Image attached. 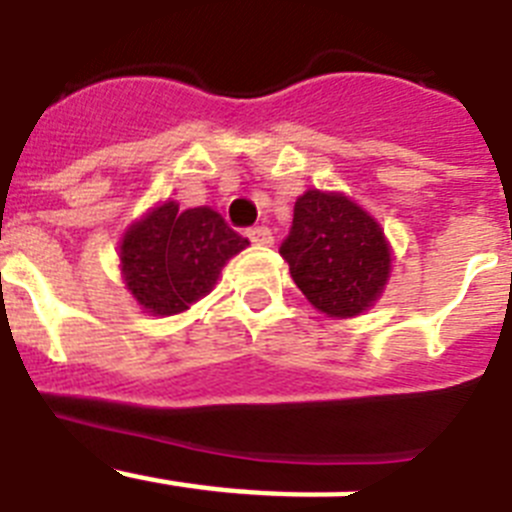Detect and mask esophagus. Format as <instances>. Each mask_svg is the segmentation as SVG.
Here are the masks:
<instances>
[{"mask_svg":"<svg viewBox=\"0 0 512 512\" xmlns=\"http://www.w3.org/2000/svg\"><path fill=\"white\" fill-rule=\"evenodd\" d=\"M248 238H251V243H256V246H271V243H274V235H271V230L266 228V225L248 228Z\"/></svg>","mask_w":512,"mask_h":512,"instance_id":"34e87169","label":"esophagus"}]
</instances>
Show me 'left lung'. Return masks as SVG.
<instances>
[{
	"instance_id": "8db88e82",
	"label": "left lung",
	"mask_w": 512,
	"mask_h": 512,
	"mask_svg": "<svg viewBox=\"0 0 512 512\" xmlns=\"http://www.w3.org/2000/svg\"><path fill=\"white\" fill-rule=\"evenodd\" d=\"M279 253L302 295L330 318L364 312L390 274V246L374 217L341 194L318 189L295 202Z\"/></svg>"
}]
</instances>
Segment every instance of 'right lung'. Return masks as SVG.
<instances>
[{"label":"right lung","instance_id":"1","mask_svg":"<svg viewBox=\"0 0 512 512\" xmlns=\"http://www.w3.org/2000/svg\"><path fill=\"white\" fill-rule=\"evenodd\" d=\"M248 246L210 207H156L125 233L122 274L135 300L153 315H174L205 297L230 256Z\"/></svg>","mask_w":512,"mask_h":512}]
</instances>
